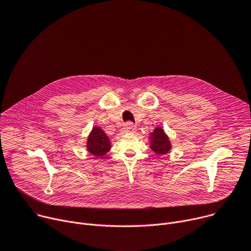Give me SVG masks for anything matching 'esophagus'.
Segmentation results:
<instances>
[{
	"instance_id": "34e87169",
	"label": "esophagus",
	"mask_w": 251,
	"mask_h": 251,
	"mask_svg": "<svg viewBox=\"0 0 251 251\" xmlns=\"http://www.w3.org/2000/svg\"><path fill=\"white\" fill-rule=\"evenodd\" d=\"M123 132H125V133H134V132H136V126H135L133 123L128 122V123L124 126Z\"/></svg>"
}]
</instances>
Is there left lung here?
<instances>
[{"instance_id": "8db88e82", "label": "left lung", "mask_w": 251, "mask_h": 251, "mask_svg": "<svg viewBox=\"0 0 251 251\" xmlns=\"http://www.w3.org/2000/svg\"><path fill=\"white\" fill-rule=\"evenodd\" d=\"M150 141H151L150 148L157 155H165L172 148L169 137L165 134L164 130L160 127L156 128L154 132L151 133Z\"/></svg>"}]
</instances>
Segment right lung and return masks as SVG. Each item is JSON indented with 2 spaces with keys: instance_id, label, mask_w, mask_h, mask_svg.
<instances>
[{
  "instance_id": "add662e5",
  "label": "right lung",
  "mask_w": 251,
  "mask_h": 251,
  "mask_svg": "<svg viewBox=\"0 0 251 251\" xmlns=\"http://www.w3.org/2000/svg\"><path fill=\"white\" fill-rule=\"evenodd\" d=\"M87 150L95 157H102L111 149L109 138L99 127H93L87 138Z\"/></svg>"
}]
</instances>
